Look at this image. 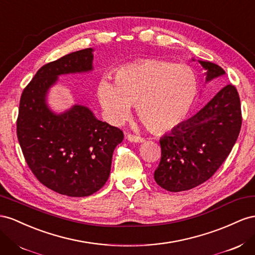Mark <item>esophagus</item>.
I'll return each mask as SVG.
<instances>
[{
	"label": "esophagus",
	"instance_id": "34e87169",
	"mask_svg": "<svg viewBox=\"0 0 255 255\" xmlns=\"http://www.w3.org/2000/svg\"><path fill=\"white\" fill-rule=\"evenodd\" d=\"M127 138L130 142H143L144 141V139L142 138V137L137 136V135H133V134H128L127 135Z\"/></svg>",
	"mask_w": 255,
	"mask_h": 255
}]
</instances>
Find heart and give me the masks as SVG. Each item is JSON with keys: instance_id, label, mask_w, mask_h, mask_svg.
Instances as JSON below:
<instances>
[{"instance_id": "1", "label": "heart", "mask_w": 255, "mask_h": 255, "mask_svg": "<svg viewBox=\"0 0 255 255\" xmlns=\"http://www.w3.org/2000/svg\"><path fill=\"white\" fill-rule=\"evenodd\" d=\"M197 91L191 68L163 60H141L103 78L98 95L106 118L121 125L137 106L139 119L153 132H166L187 118Z\"/></svg>"}]
</instances>
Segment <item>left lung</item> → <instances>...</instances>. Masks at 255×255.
Returning a JSON list of instances; mask_svg holds the SVG:
<instances>
[{"label": "left lung", "mask_w": 255, "mask_h": 255, "mask_svg": "<svg viewBox=\"0 0 255 255\" xmlns=\"http://www.w3.org/2000/svg\"><path fill=\"white\" fill-rule=\"evenodd\" d=\"M198 62L206 70V82L225 74L215 63ZM242 121L237 89L225 86L194 117L160 139L162 154L154 171L156 183L167 191L180 192L207 181L231 153Z\"/></svg>", "instance_id": "1"}]
</instances>
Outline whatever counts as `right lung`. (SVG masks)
Instances as JSON below:
<instances>
[{
	"mask_svg": "<svg viewBox=\"0 0 255 255\" xmlns=\"http://www.w3.org/2000/svg\"><path fill=\"white\" fill-rule=\"evenodd\" d=\"M93 49L68 53L42 66L21 94L17 137L24 159L40 183L62 195L89 196L111 174L115 148L123 132L95 118L86 106L62 114L47 106L48 90L60 75L93 70Z\"/></svg>",
	"mask_w": 255,
	"mask_h": 255,
	"instance_id": "1",
	"label": "right lung"
}]
</instances>
